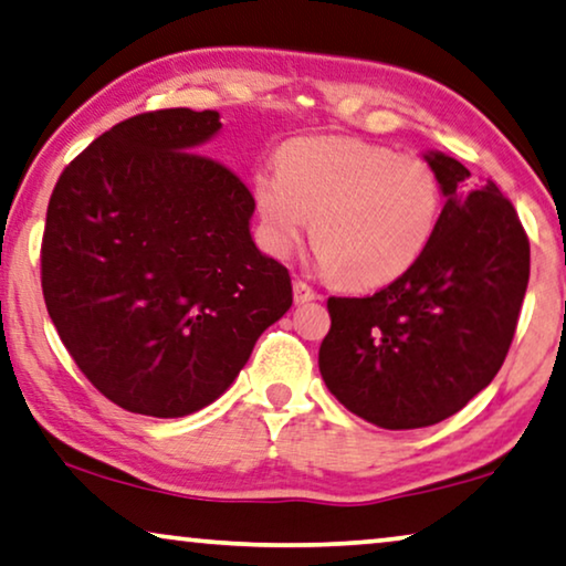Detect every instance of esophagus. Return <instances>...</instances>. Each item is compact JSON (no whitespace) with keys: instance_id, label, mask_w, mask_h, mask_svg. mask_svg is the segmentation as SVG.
I'll return each instance as SVG.
<instances>
[{"instance_id":"1","label":"esophagus","mask_w":566,"mask_h":566,"mask_svg":"<svg viewBox=\"0 0 566 566\" xmlns=\"http://www.w3.org/2000/svg\"><path fill=\"white\" fill-rule=\"evenodd\" d=\"M292 290H294V302H297V305H305V302L317 297V292L312 290V286H310L307 282H302V280H294Z\"/></svg>"}]
</instances>
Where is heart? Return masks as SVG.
I'll return each instance as SVG.
<instances>
[{
  "instance_id": "1",
  "label": "heart",
  "mask_w": 566,
  "mask_h": 566,
  "mask_svg": "<svg viewBox=\"0 0 566 566\" xmlns=\"http://www.w3.org/2000/svg\"><path fill=\"white\" fill-rule=\"evenodd\" d=\"M264 247L290 256L312 221L317 264L350 290H374L424 256L442 216V182L417 155L353 137L286 145L280 170L256 175Z\"/></svg>"
}]
</instances>
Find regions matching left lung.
Returning a JSON list of instances; mask_svg holds the SVG:
<instances>
[{
	"instance_id": "left-lung-1",
	"label": "left lung",
	"mask_w": 566,
	"mask_h": 566,
	"mask_svg": "<svg viewBox=\"0 0 566 566\" xmlns=\"http://www.w3.org/2000/svg\"><path fill=\"white\" fill-rule=\"evenodd\" d=\"M444 208L415 266L368 297H331L319 374L345 409L384 429L458 415L499 374L528 286L516 208L454 157L429 151Z\"/></svg>"
}]
</instances>
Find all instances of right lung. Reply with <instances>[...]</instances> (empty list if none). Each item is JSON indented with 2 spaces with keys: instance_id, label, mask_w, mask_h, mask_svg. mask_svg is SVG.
Wrapping results in <instances>:
<instances>
[{
  "instance_id": "add662e5",
  "label": "right lung",
  "mask_w": 566,
  "mask_h": 566,
  "mask_svg": "<svg viewBox=\"0 0 566 566\" xmlns=\"http://www.w3.org/2000/svg\"><path fill=\"white\" fill-rule=\"evenodd\" d=\"M218 112L124 119L57 177L40 247L42 297L96 389L147 417L216 401L292 307L286 266L251 241L254 196L206 155Z\"/></svg>"
}]
</instances>
